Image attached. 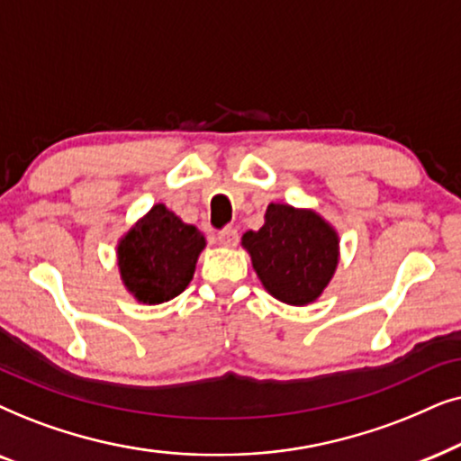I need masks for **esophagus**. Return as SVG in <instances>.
Listing matches in <instances>:
<instances>
[{
  "mask_svg": "<svg viewBox=\"0 0 461 461\" xmlns=\"http://www.w3.org/2000/svg\"><path fill=\"white\" fill-rule=\"evenodd\" d=\"M219 244L223 247H236L238 244V230L236 227H225V230L219 231Z\"/></svg>",
  "mask_w": 461,
  "mask_h": 461,
  "instance_id": "1",
  "label": "esophagus"
}]
</instances>
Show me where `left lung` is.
Segmentation results:
<instances>
[{
	"instance_id": "left-lung-1",
	"label": "left lung",
	"mask_w": 461,
	"mask_h": 461,
	"mask_svg": "<svg viewBox=\"0 0 461 461\" xmlns=\"http://www.w3.org/2000/svg\"><path fill=\"white\" fill-rule=\"evenodd\" d=\"M263 219L261 230L242 236L263 288L282 303H314L339 263L335 227L312 208L274 202Z\"/></svg>"
}]
</instances>
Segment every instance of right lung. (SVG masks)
Instances as JSON below:
<instances>
[{
  "label": "right lung",
  "instance_id": "add662e5",
  "mask_svg": "<svg viewBox=\"0 0 461 461\" xmlns=\"http://www.w3.org/2000/svg\"><path fill=\"white\" fill-rule=\"evenodd\" d=\"M206 247L198 227L183 223L164 204H153L118 240V267L139 303L158 305L185 291Z\"/></svg>",
  "mask_w": 461,
  "mask_h": 461
}]
</instances>
